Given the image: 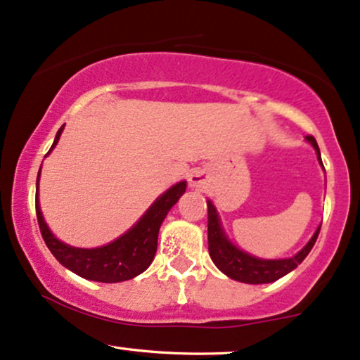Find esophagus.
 Masks as SVG:
<instances>
[{
	"instance_id": "obj_1",
	"label": "esophagus",
	"mask_w": 360,
	"mask_h": 360,
	"mask_svg": "<svg viewBox=\"0 0 360 360\" xmlns=\"http://www.w3.org/2000/svg\"><path fill=\"white\" fill-rule=\"evenodd\" d=\"M188 181H190V185H192V187L202 188L203 185L207 184V176H205V173H203L202 170H193L192 173H190Z\"/></svg>"
}]
</instances>
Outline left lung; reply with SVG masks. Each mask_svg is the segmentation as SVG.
Instances as JSON below:
<instances>
[{"label": "left lung", "mask_w": 360, "mask_h": 360, "mask_svg": "<svg viewBox=\"0 0 360 360\" xmlns=\"http://www.w3.org/2000/svg\"><path fill=\"white\" fill-rule=\"evenodd\" d=\"M307 140L314 145L316 152L321 160V150L316 139L312 135H307ZM322 163V160H321ZM207 210H208V252H210L212 260L225 275H229L230 278L238 282L245 283H270L278 281V278L292 272L297 265L302 262L305 257L309 255V252L312 250L314 243H316L319 232L321 229H317V232L314 233V237L310 238V242L305 245L302 250L299 252L292 259H283V260H262L255 259V257L245 254L240 248L232 245L225 237L224 230L220 227L219 215H217L215 207L210 202H207Z\"/></svg>", "instance_id": "8db88e82"}]
</instances>
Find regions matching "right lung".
Segmentation results:
<instances>
[{
	"instance_id": "obj_1",
	"label": "right lung",
	"mask_w": 360,
	"mask_h": 360,
	"mask_svg": "<svg viewBox=\"0 0 360 360\" xmlns=\"http://www.w3.org/2000/svg\"><path fill=\"white\" fill-rule=\"evenodd\" d=\"M63 127L58 130L51 148L60 140ZM38 180L39 173L37 179V217L39 232H41L46 247L50 248V252L61 265H65L66 269H70L79 277L106 283L130 281V278L136 277V275L148 269L155 257V252H157L160 225L165 220L168 210L179 202V198L187 188V181H180V184L173 185L148 208V212L141 217L135 227L128 230L125 235H122L115 242L108 243V245L100 248H75L65 245L63 242L53 237V233L44 224L41 210H39L38 205Z\"/></svg>"
}]
</instances>
